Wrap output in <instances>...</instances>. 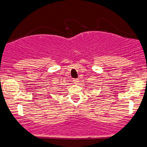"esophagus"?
<instances>
[{"mask_svg": "<svg viewBox=\"0 0 147 147\" xmlns=\"http://www.w3.org/2000/svg\"><path fill=\"white\" fill-rule=\"evenodd\" d=\"M73 82H74V84H78V82H79V79H73Z\"/></svg>", "mask_w": 147, "mask_h": 147, "instance_id": "1", "label": "esophagus"}]
</instances>
